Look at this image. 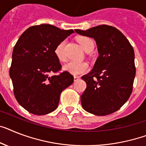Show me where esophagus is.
<instances>
[{
    "instance_id": "1",
    "label": "esophagus",
    "mask_w": 146,
    "mask_h": 146,
    "mask_svg": "<svg viewBox=\"0 0 146 146\" xmlns=\"http://www.w3.org/2000/svg\"><path fill=\"white\" fill-rule=\"evenodd\" d=\"M80 79V77L79 76H74V81H78V80Z\"/></svg>"
}]
</instances>
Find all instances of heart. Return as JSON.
I'll return each instance as SVG.
<instances>
[{"label":"heart","instance_id":"heart-1","mask_svg":"<svg viewBox=\"0 0 146 146\" xmlns=\"http://www.w3.org/2000/svg\"><path fill=\"white\" fill-rule=\"evenodd\" d=\"M78 42L80 44L82 49L87 52L93 48L94 42L91 38L88 37H80L78 38ZM65 42H62L56 46L55 49V54L60 61H65L66 56L64 54ZM90 68V66L87 62H68L63 66V69L66 72L73 74V75H79V74L86 73Z\"/></svg>","mask_w":146,"mask_h":146}]
</instances>
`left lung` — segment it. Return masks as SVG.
Segmentation results:
<instances>
[{
	"instance_id": "obj_1",
	"label": "left lung",
	"mask_w": 146,
	"mask_h": 146,
	"mask_svg": "<svg viewBox=\"0 0 146 146\" xmlns=\"http://www.w3.org/2000/svg\"><path fill=\"white\" fill-rule=\"evenodd\" d=\"M78 34L93 38L99 56L92 71L82 77L86 89L80 96L82 107L96 115L111 114L123 106L131 96L136 75L134 50L121 32L108 25Z\"/></svg>"
}]
</instances>
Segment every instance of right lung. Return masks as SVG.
Segmentation results:
<instances>
[{
	"mask_svg": "<svg viewBox=\"0 0 146 146\" xmlns=\"http://www.w3.org/2000/svg\"><path fill=\"white\" fill-rule=\"evenodd\" d=\"M73 33L43 24L27 28L17 41L9 76L17 102L31 113L45 115L55 110L61 92L74 81L66 71L50 75L62 67L55 54L56 46Z\"/></svg>",
	"mask_w": 146,
	"mask_h": 146,
	"instance_id": "right-lung-1",
	"label": "right lung"
}]
</instances>
